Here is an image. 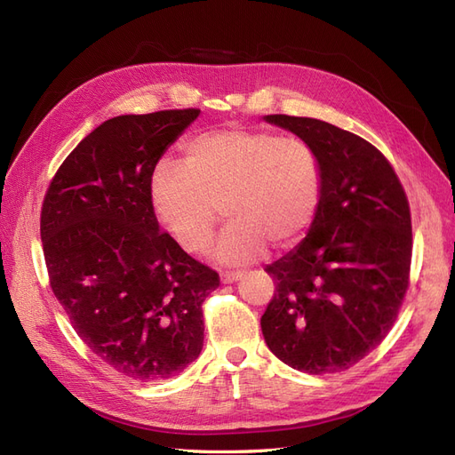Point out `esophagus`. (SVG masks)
Here are the masks:
<instances>
[{
	"mask_svg": "<svg viewBox=\"0 0 455 455\" xmlns=\"http://www.w3.org/2000/svg\"><path fill=\"white\" fill-rule=\"evenodd\" d=\"M243 271H226V273H222L220 275V279H222V283L224 284H231V283H237V281H241L243 279Z\"/></svg>",
	"mask_w": 455,
	"mask_h": 455,
	"instance_id": "34e87169",
	"label": "esophagus"
}]
</instances>
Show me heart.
Segmentation results:
<instances>
[{"label":"heart","mask_w":455,"mask_h":455,"mask_svg":"<svg viewBox=\"0 0 455 455\" xmlns=\"http://www.w3.org/2000/svg\"><path fill=\"white\" fill-rule=\"evenodd\" d=\"M148 196L157 222L189 254L209 246L218 209L229 220L211 256L244 266L306 235L323 196V164L304 140L228 127L191 136L182 161H159Z\"/></svg>","instance_id":"heart-1"}]
</instances>
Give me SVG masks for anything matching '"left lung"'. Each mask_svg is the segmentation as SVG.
<instances>
[{"mask_svg":"<svg viewBox=\"0 0 455 455\" xmlns=\"http://www.w3.org/2000/svg\"><path fill=\"white\" fill-rule=\"evenodd\" d=\"M264 119L316 151L323 196L306 239L266 267L275 294L261 334L284 364L334 374L376 349L401 309L411 261L408 199L389 161L361 136L313 117Z\"/></svg>","mask_w":455,"mask_h":455,"instance_id":"left-lung-1","label":"left lung"}]
</instances>
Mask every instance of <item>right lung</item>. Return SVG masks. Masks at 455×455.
Returning a JSON list of instances; mask_svg holds the SVG:
<instances>
[{"mask_svg":"<svg viewBox=\"0 0 455 455\" xmlns=\"http://www.w3.org/2000/svg\"><path fill=\"white\" fill-rule=\"evenodd\" d=\"M201 109L104 121L64 159L41 209L54 296L102 363L167 379L203 349V301L220 284L159 229L149 174Z\"/></svg>","mask_w":455,"mask_h":455,"instance_id":"right-lung-1","label":"right lung"}]
</instances>
